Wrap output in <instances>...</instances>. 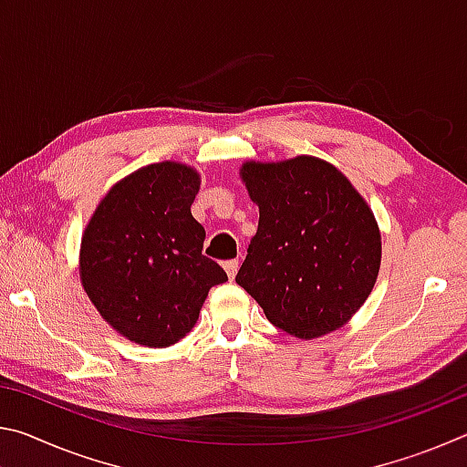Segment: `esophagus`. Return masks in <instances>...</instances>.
<instances>
[{
  "label": "esophagus",
  "mask_w": 467,
  "mask_h": 467,
  "mask_svg": "<svg viewBox=\"0 0 467 467\" xmlns=\"http://www.w3.org/2000/svg\"><path fill=\"white\" fill-rule=\"evenodd\" d=\"M224 270L228 274V278L234 280L236 272H239V259H228V262H224Z\"/></svg>",
  "instance_id": "esophagus-1"
}]
</instances>
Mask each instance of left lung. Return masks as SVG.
Here are the masks:
<instances>
[{
	"mask_svg": "<svg viewBox=\"0 0 467 467\" xmlns=\"http://www.w3.org/2000/svg\"><path fill=\"white\" fill-rule=\"evenodd\" d=\"M241 179L259 224L236 284L290 336L311 339L346 326L381 267V233L365 197L315 156L249 161Z\"/></svg>",
	"mask_w": 467,
	"mask_h": 467,
	"instance_id": "1",
	"label": "left lung"
}]
</instances>
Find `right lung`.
Returning <instances> with one entry per match:
<instances>
[{
    "instance_id": "obj_1",
    "label": "right lung",
    "mask_w": 467,
    "mask_h": 467,
    "mask_svg": "<svg viewBox=\"0 0 467 467\" xmlns=\"http://www.w3.org/2000/svg\"><path fill=\"white\" fill-rule=\"evenodd\" d=\"M200 172L164 161L109 189L82 234L80 280L110 327L140 346L167 348L193 329L226 272L202 253L192 216Z\"/></svg>"
}]
</instances>
